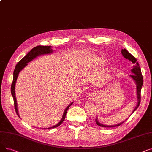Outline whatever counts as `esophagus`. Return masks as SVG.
Here are the masks:
<instances>
[{
	"instance_id": "esophagus-1",
	"label": "esophagus",
	"mask_w": 152,
	"mask_h": 152,
	"mask_svg": "<svg viewBox=\"0 0 152 152\" xmlns=\"http://www.w3.org/2000/svg\"><path fill=\"white\" fill-rule=\"evenodd\" d=\"M96 97V94L95 92H92V93L89 94V99H94Z\"/></svg>"
}]
</instances>
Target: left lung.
Segmentation results:
<instances>
[{
	"label": "left lung",
	"mask_w": 152,
	"mask_h": 152,
	"mask_svg": "<svg viewBox=\"0 0 152 152\" xmlns=\"http://www.w3.org/2000/svg\"><path fill=\"white\" fill-rule=\"evenodd\" d=\"M122 54L123 55V56L127 59V60H129V61H130L132 63L134 64L133 68H132L131 71L132 72V75H130V77H132L134 80V81L135 82L136 84V87H137V106L135 107V109L134 110V111L132 112V113H134V111L136 110V109L139 106V105L140 104V101H141V89H142V87L143 86V76L142 75V72H141V69L140 68V66L138 63L137 61L136 58L133 56L130 53L126 50V49H122L121 51ZM128 118H127L126 120H127ZM125 120V121H126ZM125 121L119 123L118 124L114 125H104L101 124L98 121L97 118H96V123L97 124V125H98L99 126H101L102 127H117L119 126L122 124H123Z\"/></svg>",
	"instance_id": "obj_1"
}]
</instances>
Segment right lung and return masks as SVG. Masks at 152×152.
Wrapping results in <instances>:
<instances>
[{"label":"right lung","instance_id":"1","mask_svg":"<svg viewBox=\"0 0 152 152\" xmlns=\"http://www.w3.org/2000/svg\"><path fill=\"white\" fill-rule=\"evenodd\" d=\"M53 52V50L51 48V46H37L36 47H34L28 53L27 55H26L22 60L20 61L16 65L14 71V75H13V81L12 83L11 86V93L13 97V99H14V107L15 109V112L17 114V115L20 117L19 114H18V109H17V100H16V97H15V83L17 80V77L18 76L19 72L22 71L26 66H27L28 63L32 61L34 59H35L36 57L38 56H39L41 55H45V54H49ZM73 102H71L68 106L65 109L64 113L62 117V118L61 121L59 122L56 125H54L51 127H49L48 129H52V128H55L62 124V122L64 121V118L66 117V115L67 113V110L70 107V105Z\"/></svg>","mask_w":152,"mask_h":152}]
</instances>
